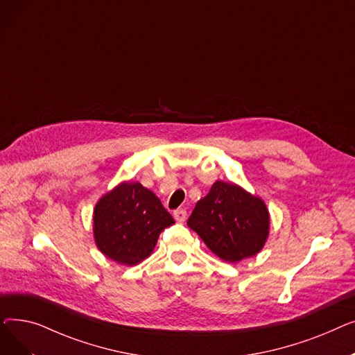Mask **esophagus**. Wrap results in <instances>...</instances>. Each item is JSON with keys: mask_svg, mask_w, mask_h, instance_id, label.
<instances>
[{"mask_svg": "<svg viewBox=\"0 0 355 355\" xmlns=\"http://www.w3.org/2000/svg\"><path fill=\"white\" fill-rule=\"evenodd\" d=\"M174 218H175V221L177 223H184L185 221V218H187V211L185 210H175L174 211Z\"/></svg>", "mask_w": 355, "mask_h": 355, "instance_id": "34e87169", "label": "esophagus"}]
</instances>
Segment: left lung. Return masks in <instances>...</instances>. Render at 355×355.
I'll list each match as a JSON object with an SVG mask.
<instances>
[{
    "label": "left lung",
    "mask_w": 355,
    "mask_h": 355,
    "mask_svg": "<svg viewBox=\"0 0 355 355\" xmlns=\"http://www.w3.org/2000/svg\"><path fill=\"white\" fill-rule=\"evenodd\" d=\"M187 225L221 260L237 263L266 245L270 214L266 202L234 182L217 180Z\"/></svg>",
    "instance_id": "left-lung-1"
}]
</instances>
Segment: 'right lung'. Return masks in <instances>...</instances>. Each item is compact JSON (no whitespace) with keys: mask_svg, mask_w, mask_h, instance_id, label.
Returning a JSON list of instances; mask_svg holds the SVG:
<instances>
[{"mask_svg":"<svg viewBox=\"0 0 355 355\" xmlns=\"http://www.w3.org/2000/svg\"><path fill=\"white\" fill-rule=\"evenodd\" d=\"M174 225L159 198L138 181H122L93 209V239L110 260L135 266L151 256L159 233Z\"/></svg>","mask_w":355,"mask_h":355,"instance_id":"right-lung-1","label":"right lung"}]
</instances>
